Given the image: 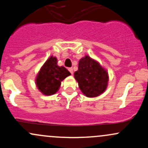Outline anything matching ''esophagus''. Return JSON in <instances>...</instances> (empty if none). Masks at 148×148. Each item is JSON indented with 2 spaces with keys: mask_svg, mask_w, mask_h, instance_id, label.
I'll return each mask as SVG.
<instances>
[{
  "mask_svg": "<svg viewBox=\"0 0 148 148\" xmlns=\"http://www.w3.org/2000/svg\"><path fill=\"white\" fill-rule=\"evenodd\" d=\"M68 70L69 71V72H70L71 74H73V68H72V67H70V68H69Z\"/></svg>",
  "mask_w": 148,
  "mask_h": 148,
  "instance_id": "34e87169",
  "label": "esophagus"
}]
</instances>
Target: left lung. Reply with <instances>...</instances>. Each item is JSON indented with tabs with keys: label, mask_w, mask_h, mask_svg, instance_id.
Masks as SVG:
<instances>
[{
	"label": "left lung",
	"mask_w": 148,
	"mask_h": 148,
	"mask_svg": "<svg viewBox=\"0 0 148 148\" xmlns=\"http://www.w3.org/2000/svg\"><path fill=\"white\" fill-rule=\"evenodd\" d=\"M74 78L81 92L88 97H95L106 90L108 82L106 70L96 60L86 56L79 60Z\"/></svg>",
	"instance_id": "obj_1"
}]
</instances>
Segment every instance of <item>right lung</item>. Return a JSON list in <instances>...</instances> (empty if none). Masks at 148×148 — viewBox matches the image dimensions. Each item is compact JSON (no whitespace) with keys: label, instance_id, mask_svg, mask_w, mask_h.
<instances>
[{"label":"right lung","instance_id":"right-lung-1","mask_svg":"<svg viewBox=\"0 0 148 148\" xmlns=\"http://www.w3.org/2000/svg\"><path fill=\"white\" fill-rule=\"evenodd\" d=\"M56 57L51 56L43 64L37 74L35 83L42 94L52 95L58 90L61 81L71 75L70 72L62 66L58 65Z\"/></svg>","mask_w":148,"mask_h":148}]
</instances>
